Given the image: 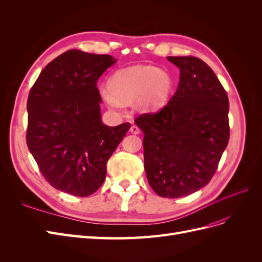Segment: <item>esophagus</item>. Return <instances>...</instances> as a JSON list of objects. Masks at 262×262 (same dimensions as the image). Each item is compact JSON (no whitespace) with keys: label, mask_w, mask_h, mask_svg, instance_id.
Returning <instances> with one entry per match:
<instances>
[{"label":"esophagus","mask_w":262,"mask_h":262,"mask_svg":"<svg viewBox=\"0 0 262 262\" xmlns=\"http://www.w3.org/2000/svg\"><path fill=\"white\" fill-rule=\"evenodd\" d=\"M130 131H131V133H133V134H139V133H140V129L138 128V126H137L136 124H133V125L131 126Z\"/></svg>","instance_id":"1"}]
</instances>
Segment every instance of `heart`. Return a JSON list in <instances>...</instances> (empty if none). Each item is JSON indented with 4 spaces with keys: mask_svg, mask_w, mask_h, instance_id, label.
<instances>
[{
    "mask_svg": "<svg viewBox=\"0 0 262 262\" xmlns=\"http://www.w3.org/2000/svg\"><path fill=\"white\" fill-rule=\"evenodd\" d=\"M171 90L172 77L167 71L138 64L119 70L110 76L101 96L112 108H120L134 100L138 110L150 113L165 106Z\"/></svg>",
    "mask_w": 262,
    "mask_h": 262,
    "instance_id": "obj_1",
    "label": "heart"
}]
</instances>
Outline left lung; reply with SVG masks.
<instances>
[{
  "label": "left lung",
  "mask_w": 262,
  "mask_h": 262,
  "mask_svg": "<svg viewBox=\"0 0 262 262\" xmlns=\"http://www.w3.org/2000/svg\"><path fill=\"white\" fill-rule=\"evenodd\" d=\"M179 68L175 95L134 122L143 131L144 168L163 198L191 194L209 184L229 139V102L212 69L194 57H167Z\"/></svg>",
  "instance_id": "left-lung-1"
}]
</instances>
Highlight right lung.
Segmentation results:
<instances>
[{
  "instance_id": "add662e5",
  "label": "right lung",
  "mask_w": 262,
  "mask_h": 262,
  "mask_svg": "<svg viewBox=\"0 0 262 262\" xmlns=\"http://www.w3.org/2000/svg\"><path fill=\"white\" fill-rule=\"evenodd\" d=\"M117 60L69 50L52 60L31 87L27 146L45 179L60 191L89 196L104 184L107 162L131 124L101 121L97 81Z\"/></svg>"
}]
</instances>
